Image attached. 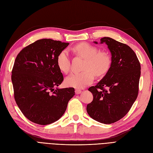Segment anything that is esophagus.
I'll return each instance as SVG.
<instances>
[{
	"label": "esophagus",
	"mask_w": 153,
	"mask_h": 153,
	"mask_svg": "<svg viewBox=\"0 0 153 153\" xmlns=\"http://www.w3.org/2000/svg\"><path fill=\"white\" fill-rule=\"evenodd\" d=\"M82 92V91L81 90H79V89H76L75 90V94H80Z\"/></svg>",
	"instance_id": "34e87169"
}]
</instances>
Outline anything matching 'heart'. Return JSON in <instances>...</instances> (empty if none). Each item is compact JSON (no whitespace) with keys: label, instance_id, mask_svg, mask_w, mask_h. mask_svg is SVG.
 Segmentation results:
<instances>
[{"label":"heart","instance_id":"b5f03b06","mask_svg":"<svg viewBox=\"0 0 153 153\" xmlns=\"http://www.w3.org/2000/svg\"><path fill=\"white\" fill-rule=\"evenodd\" d=\"M72 50L85 59L83 66L84 71L72 73L65 79V84L76 89H82L92 84L94 75L102 76L108 71L111 65V58L106 52H98L95 46L87 43H81ZM57 64L60 71L68 73L70 69V59L68 50H64L57 58Z\"/></svg>","mask_w":153,"mask_h":153}]
</instances>
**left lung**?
<instances>
[{
    "mask_svg": "<svg viewBox=\"0 0 153 153\" xmlns=\"http://www.w3.org/2000/svg\"><path fill=\"white\" fill-rule=\"evenodd\" d=\"M100 42L108 46L112 62L105 76L88 89L93 100L87 105V112L96 121L112 124L125 116L135 101L141 68L135 53L127 45L108 37Z\"/></svg>",
    "mask_w": 153,
    "mask_h": 153,
    "instance_id": "left-lung-1",
    "label": "left lung"
}]
</instances>
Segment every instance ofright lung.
<instances>
[{"label": "right lung", "mask_w": 153, "mask_h": 153, "mask_svg": "<svg viewBox=\"0 0 153 153\" xmlns=\"http://www.w3.org/2000/svg\"><path fill=\"white\" fill-rule=\"evenodd\" d=\"M68 45L51 39H39L17 55L11 75L14 96L21 112L32 122L47 125L57 121L75 94L73 87H57L64 80L57 58Z\"/></svg>", "instance_id": "1"}]
</instances>
